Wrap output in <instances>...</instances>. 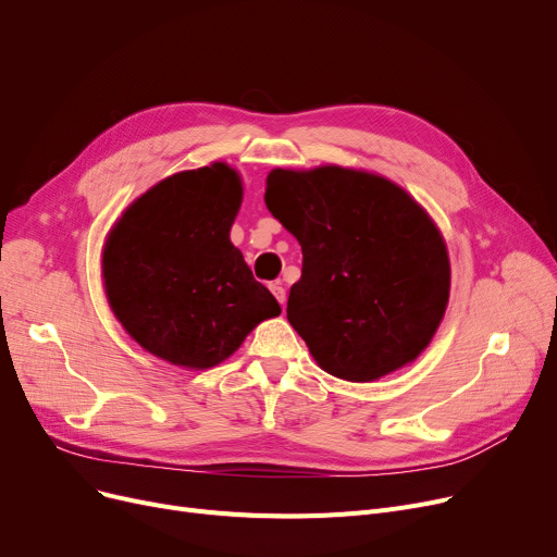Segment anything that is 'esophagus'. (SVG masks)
<instances>
[{
    "label": "esophagus",
    "instance_id": "34e87169",
    "mask_svg": "<svg viewBox=\"0 0 557 557\" xmlns=\"http://www.w3.org/2000/svg\"><path fill=\"white\" fill-rule=\"evenodd\" d=\"M271 290H273V296H275V300L284 307L286 305V288L280 284V282H275V284H271Z\"/></svg>",
    "mask_w": 557,
    "mask_h": 557
}]
</instances>
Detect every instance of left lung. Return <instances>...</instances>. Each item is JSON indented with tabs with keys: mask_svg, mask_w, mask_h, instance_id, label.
<instances>
[{
	"mask_svg": "<svg viewBox=\"0 0 557 557\" xmlns=\"http://www.w3.org/2000/svg\"><path fill=\"white\" fill-rule=\"evenodd\" d=\"M269 212L302 246L286 318L325 372L376 382L413 363L441 327L449 252L422 205L379 173L273 169Z\"/></svg>",
	"mask_w": 557,
	"mask_h": 557,
	"instance_id": "obj_1",
	"label": "left lung"
}]
</instances>
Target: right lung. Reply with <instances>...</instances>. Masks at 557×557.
<instances>
[{"instance_id":"right-lung-1","label":"right lung","mask_w":557,"mask_h":557,"mask_svg":"<svg viewBox=\"0 0 557 557\" xmlns=\"http://www.w3.org/2000/svg\"><path fill=\"white\" fill-rule=\"evenodd\" d=\"M242 200L237 169L212 162L156 183L114 221L101 252L106 298L146 352L208 370L282 313L230 242Z\"/></svg>"}]
</instances>
